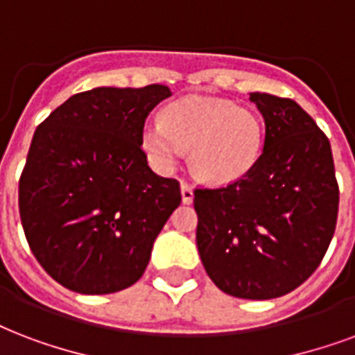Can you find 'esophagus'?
<instances>
[{"label": "esophagus", "instance_id": "34e87169", "mask_svg": "<svg viewBox=\"0 0 355 355\" xmlns=\"http://www.w3.org/2000/svg\"><path fill=\"white\" fill-rule=\"evenodd\" d=\"M180 193H182V202H186V205L193 201V189L188 182H180Z\"/></svg>", "mask_w": 355, "mask_h": 355}]
</instances>
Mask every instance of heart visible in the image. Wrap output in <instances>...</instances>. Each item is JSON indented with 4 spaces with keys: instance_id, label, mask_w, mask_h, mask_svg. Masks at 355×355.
<instances>
[{
    "instance_id": "heart-1",
    "label": "heart",
    "mask_w": 355,
    "mask_h": 355,
    "mask_svg": "<svg viewBox=\"0 0 355 355\" xmlns=\"http://www.w3.org/2000/svg\"><path fill=\"white\" fill-rule=\"evenodd\" d=\"M141 148L150 166L171 173L189 150L202 182L223 186L245 177L261 156L264 128L259 115L229 100L184 96L164 107L159 121L141 128Z\"/></svg>"
}]
</instances>
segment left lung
I'll return each mask as SVG.
<instances>
[{"label":"left lung","instance_id":"8db88e82","mask_svg":"<svg viewBox=\"0 0 355 355\" xmlns=\"http://www.w3.org/2000/svg\"><path fill=\"white\" fill-rule=\"evenodd\" d=\"M266 124L245 177L197 188V250L220 291L243 300L285 296L311 277L334 238L339 186L326 134L291 98L251 93Z\"/></svg>","mask_w":355,"mask_h":355}]
</instances>
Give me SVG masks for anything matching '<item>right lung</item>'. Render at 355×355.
<instances>
[{"instance_id": "obj_1", "label": "right lung", "mask_w": 355, "mask_h": 355, "mask_svg": "<svg viewBox=\"0 0 355 355\" xmlns=\"http://www.w3.org/2000/svg\"><path fill=\"white\" fill-rule=\"evenodd\" d=\"M166 85L96 87L70 96L37 126L20 177L27 243L50 277L80 294H112L139 279L153 243L180 205L175 178L143 153L148 113Z\"/></svg>"}]
</instances>
